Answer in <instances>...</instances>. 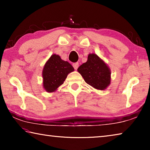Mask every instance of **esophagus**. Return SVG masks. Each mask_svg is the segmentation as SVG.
<instances>
[{
    "mask_svg": "<svg viewBox=\"0 0 150 150\" xmlns=\"http://www.w3.org/2000/svg\"><path fill=\"white\" fill-rule=\"evenodd\" d=\"M73 67H74L75 69H77V68L79 67V63L77 62V63H73Z\"/></svg>",
    "mask_w": 150,
    "mask_h": 150,
    "instance_id": "obj_1",
    "label": "esophagus"
}]
</instances>
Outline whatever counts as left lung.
I'll use <instances>...</instances> for the list:
<instances>
[{"label":"left lung","mask_w":150,"mask_h":150,"mask_svg":"<svg viewBox=\"0 0 150 150\" xmlns=\"http://www.w3.org/2000/svg\"><path fill=\"white\" fill-rule=\"evenodd\" d=\"M88 85L98 90H105L110 84V70L107 65L95 54H90L86 63L77 69Z\"/></svg>","instance_id":"1"}]
</instances>
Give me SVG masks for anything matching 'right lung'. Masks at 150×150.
<instances>
[{
	"label": "right lung",
	"mask_w": 150,
	"mask_h": 150,
	"mask_svg": "<svg viewBox=\"0 0 150 150\" xmlns=\"http://www.w3.org/2000/svg\"><path fill=\"white\" fill-rule=\"evenodd\" d=\"M74 68L69 62L63 61L59 55L54 54L47 61L42 71L43 87L48 93H52L62 85L69 73Z\"/></svg>",
	"instance_id": "right-lung-1"
}]
</instances>
